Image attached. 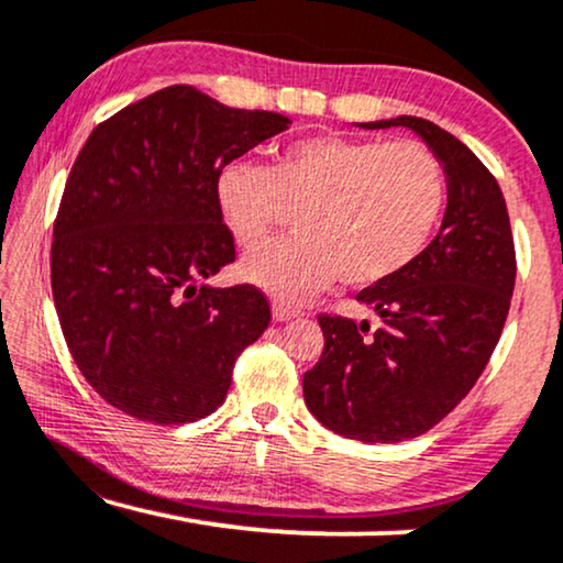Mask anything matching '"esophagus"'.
Wrapping results in <instances>:
<instances>
[{
  "mask_svg": "<svg viewBox=\"0 0 563 563\" xmlns=\"http://www.w3.org/2000/svg\"><path fill=\"white\" fill-rule=\"evenodd\" d=\"M272 314H274L276 322H287V320L299 318V310H297V307H291V305L274 302V305H272Z\"/></svg>",
  "mask_w": 563,
  "mask_h": 563,
  "instance_id": "34e87169",
  "label": "esophagus"
}]
</instances>
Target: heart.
Wrapping results in <instances>:
<instances>
[{
	"instance_id": "1",
	"label": "heart",
	"mask_w": 563,
	"mask_h": 563,
	"mask_svg": "<svg viewBox=\"0 0 563 563\" xmlns=\"http://www.w3.org/2000/svg\"><path fill=\"white\" fill-rule=\"evenodd\" d=\"M214 199L243 249L297 210V235L249 253L241 272L276 297L305 299L335 279L364 289L402 274L443 218L449 179L422 143L312 135L284 145L272 168L228 164Z\"/></svg>"
}]
</instances>
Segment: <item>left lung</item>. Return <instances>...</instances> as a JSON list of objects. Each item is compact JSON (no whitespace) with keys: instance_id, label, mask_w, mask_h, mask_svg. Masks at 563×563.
<instances>
[{"instance_id":"1","label":"left lung","mask_w":563,"mask_h":563,"mask_svg":"<svg viewBox=\"0 0 563 563\" xmlns=\"http://www.w3.org/2000/svg\"><path fill=\"white\" fill-rule=\"evenodd\" d=\"M361 128L420 135L443 164L449 205L402 274L356 295L379 328L320 314L325 349L302 389L307 410L333 433L399 443L438 426L482 376L510 310L515 243L503 189L459 137L410 114Z\"/></svg>"}]
</instances>
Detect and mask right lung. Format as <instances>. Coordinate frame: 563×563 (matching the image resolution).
<instances>
[{"label": "right lung", "instance_id": "right-lung-1", "mask_svg": "<svg viewBox=\"0 0 563 563\" xmlns=\"http://www.w3.org/2000/svg\"><path fill=\"white\" fill-rule=\"evenodd\" d=\"M289 125L176 84L99 122L76 156L53 225V302L84 379L130 418L214 412L268 328L261 289L205 284L235 261L214 181Z\"/></svg>", "mask_w": 563, "mask_h": 563}]
</instances>
